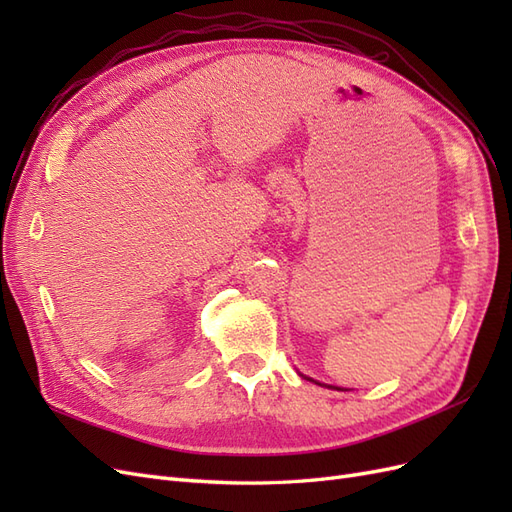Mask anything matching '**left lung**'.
I'll list each match as a JSON object with an SVG mask.
<instances>
[{"mask_svg": "<svg viewBox=\"0 0 512 512\" xmlns=\"http://www.w3.org/2000/svg\"><path fill=\"white\" fill-rule=\"evenodd\" d=\"M316 384H320V382H316ZM331 389H337V386H331ZM337 391H342V389H337Z\"/></svg>", "mask_w": 512, "mask_h": 512, "instance_id": "left-lung-1", "label": "left lung"}]
</instances>
